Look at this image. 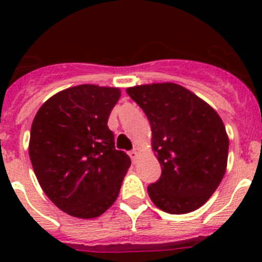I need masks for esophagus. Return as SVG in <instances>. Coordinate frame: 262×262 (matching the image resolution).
I'll return each instance as SVG.
<instances>
[{
	"label": "esophagus",
	"mask_w": 262,
	"mask_h": 262,
	"mask_svg": "<svg viewBox=\"0 0 262 262\" xmlns=\"http://www.w3.org/2000/svg\"><path fill=\"white\" fill-rule=\"evenodd\" d=\"M139 154H140V149H139V148L136 147V148H134L133 151L129 152V156H131V159H133L134 161H135V160L138 159V155Z\"/></svg>",
	"instance_id": "34e87169"
}]
</instances>
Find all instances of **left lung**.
<instances>
[{
    "label": "left lung",
    "mask_w": 262,
    "mask_h": 262,
    "mask_svg": "<svg viewBox=\"0 0 262 262\" xmlns=\"http://www.w3.org/2000/svg\"><path fill=\"white\" fill-rule=\"evenodd\" d=\"M147 115L161 176L148 186L152 202L187 214L207 202L226 173L228 136L216 111L173 82L126 90Z\"/></svg>",
    "instance_id": "1"
}]
</instances>
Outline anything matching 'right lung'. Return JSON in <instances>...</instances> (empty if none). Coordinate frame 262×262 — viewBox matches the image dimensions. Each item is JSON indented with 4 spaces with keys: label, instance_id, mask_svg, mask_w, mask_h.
<instances>
[{
    "label": "right lung",
    "instance_id": "1",
    "mask_svg": "<svg viewBox=\"0 0 262 262\" xmlns=\"http://www.w3.org/2000/svg\"><path fill=\"white\" fill-rule=\"evenodd\" d=\"M118 88L78 85L47 99L32 120L29 154L46 195L61 211L97 217L117 200L131 160L107 127Z\"/></svg>",
    "mask_w": 262,
    "mask_h": 262
}]
</instances>
